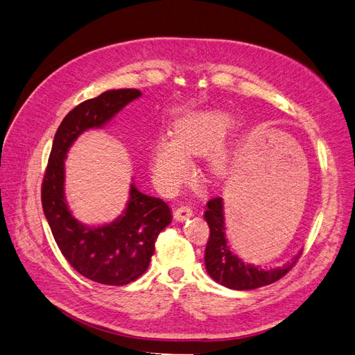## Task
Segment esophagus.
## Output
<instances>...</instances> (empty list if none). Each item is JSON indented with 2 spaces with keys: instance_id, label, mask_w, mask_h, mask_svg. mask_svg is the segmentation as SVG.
Returning a JSON list of instances; mask_svg holds the SVG:
<instances>
[{
  "instance_id": "obj_1",
  "label": "esophagus",
  "mask_w": 355,
  "mask_h": 355,
  "mask_svg": "<svg viewBox=\"0 0 355 355\" xmlns=\"http://www.w3.org/2000/svg\"><path fill=\"white\" fill-rule=\"evenodd\" d=\"M191 215H193V209L190 207H180L174 212V216H175L177 221H186V220L190 218Z\"/></svg>"
}]
</instances>
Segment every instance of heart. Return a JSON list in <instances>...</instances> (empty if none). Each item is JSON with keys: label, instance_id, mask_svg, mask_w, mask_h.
I'll return each mask as SVG.
<instances>
[{"label": "heart", "instance_id": "heart-1", "mask_svg": "<svg viewBox=\"0 0 355 355\" xmlns=\"http://www.w3.org/2000/svg\"><path fill=\"white\" fill-rule=\"evenodd\" d=\"M233 125L232 118L224 112L203 110L189 112L177 119L174 137L159 139L152 150V174L156 186L165 191L174 190L190 175L189 156L211 155L212 173L221 175L227 169V155L216 148L225 139Z\"/></svg>", "mask_w": 355, "mask_h": 355}]
</instances>
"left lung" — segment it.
Masks as SVG:
<instances>
[{"label":"left lung","instance_id":"obj_1","mask_svg":"<svg viewBox=\"0 0 355 355\" xmlns=\"http://www.w3.org/2000/svg\"><path fill=\"white\" fill-rule=\"evenodd\" d=\"M203 216L209 225V240L205 249V267L216 283L228 289L250 291L277 282L286 272H289L301 257L300 252L286 266L270 270L246 264L233 252L230 243L227 242L223 199H211L207 203V211Z\"/></svg>","mask_w":355,"mask_h":355}]
</instances>
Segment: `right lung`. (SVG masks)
<instances>
[{
  "instance_id": "1",
  "label": "right lung",
  "mask_w": 355,
  "mask_h": 355,
  "mask_svg": "<svg viewBox=\"0 0 355 355\" xmlns=\"http://www.w3.org/2000/svg\"><path fill=\"white\" fill-rule=\"evenodd\" d=\"M140 96L134 88L110 89L67 113L54 135L42 180V209L60 252L81 276L101 284L123 286L139 279L150 264L159 233L173 216L162 199L147 196L132 182L127 208L115 221L98 227L79 223L64 198V159L84 131L105 127Z\"/></svg>"
}]
</instances>
